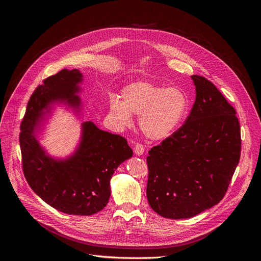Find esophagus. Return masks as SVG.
I'll use <instances>...</instances> for the list:
<instances>
[{
  "instance_id": "obj_1",
  "label": "esophagus",
  "mask_w": 261,
  "mask_h": 261,
  "mask_svg": "<svg viewBox=\"0 0 261 261\" xmlns=\"http://www.w3.org/2000/svg\"><path fill=\"white\" fill-rule=\"evenodd\" d=\"M134 151L137 155H141L145 152V146L140 143H137L135 146H134Z\"/></svg>"
}]
</instances>
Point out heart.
I'll return each mask as SVG.
<instances>
[{"instance_id":"1","label":"heart","mask_w":261,"mask_h":261,"mask_svg":"<svg viewBox=\"0 0 261 261\" xmlns=\"http://www.w3.org/2000/svg\"><path fill=\"white\" fill-rule=\"evenodd\" d=\"M122 98H110V113L115 122L126 127L133 124V114L139 115L141 132L154 140L170 136L188 109L187 97L181 90L145 81L124 87Z\"/></svg>"}]
</instances>
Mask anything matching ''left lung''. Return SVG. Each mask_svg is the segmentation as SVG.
<instances>
[{"instance_id": "left-lung-1", "label": "left lung", "mask_w": 261, "mask_h": 261, "mask_svg": "<svg viewBox=\"0 0 261 261\" xmlns=\"http://www.w3.org/2000/svg\"><path fill=\"white\" fill-rule=\"evenodd\" d=\"M192 80L196 100L185 123L147 156L148 202L169 219L195 217L222 200L241 156L235 109L207 78Z\"/></svg>"}]
</instances>
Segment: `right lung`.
I'll return each instance as SVG.
<instances>
[{
    "label": "right lung",
    "instance_id": "right-lung-1",
    "mask_svg": "<svg viewBox=\"0 0 261 261\" xmlns=\"http://www.w3.org/2000/svg\"><path fill=\"white\" fill-rule=\"evenodd\" d=\"M82 81L78 69H62L37 87L20 124L19 144L22 172L31 189L59 211L91 216L107 206L114 171L133 155L127 140L85 122L82 143L75 154L65 161H55L45 155L35 137V126L52 101L62 100L78 107V84Z\"/></svg>",
    "mask_w": 261,
    "mask_h": 261
}]
</instances>
